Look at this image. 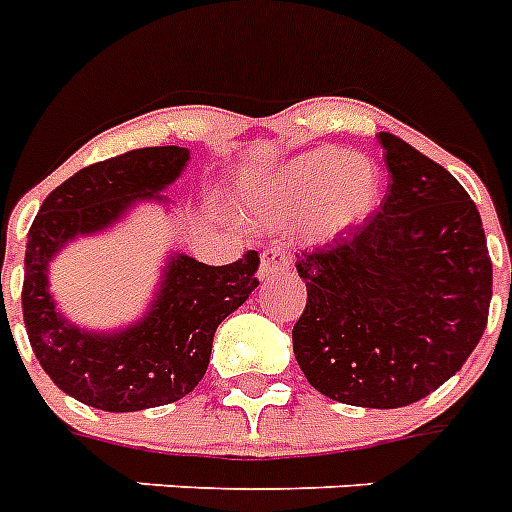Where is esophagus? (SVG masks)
<instances>
[{
    "label": "esophagus",
    "mask_w": 512,
    "mask_h": 512,
    "mask_svg": "<svg viewBox=\"0 0 512 512\" xmlns=\"http://www.w3.org/2000/svg\"><path fill=\"white\" fill-rule=\"evenodd\" d=\"M292 268V257L281 244H271L268 249H263V257H260V279H271L276 273H287Z\"/></svg>",
    "instance_id": "obj_1"
}]
</instances>
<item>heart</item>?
Returning <instances> with one entry per match:
<instances>
[{"label":"heart","mask_w":512,"mask_h":512,"mask_svg":"<svg viewBox=\"0 0 512 512\" xmlns=\"http://www.w3.org/2000/svg\"><path fill=\"white\" fill-rule=\"evenodd\" d=\"M380 196L377 162L337 146L311 148L276 170L244 180V199L255 212L279 223L300 217V228L319 241L337 239L364 223Z\"/></svg>","instance_id":"heart-1"}]
</instances>
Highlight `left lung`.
<instances>
[{
  "mask_svg": "<svg viewBox=\"0 0 512 512\" xmlns=\"http://www.w3.org/2000/svg\"><path fill=\"white\" fill-rule=\"evenodd\" d=\"M380 143V212L297 255L308 303L292 348L332 401L398 409L468 361L489 319L492 260L468 191L406 140L382 132Z\"/></svg>",
  "mask_w": 512,
  "mask_h": 512,
  "instance_id": "8db88e82",
  "label": "left lung"
}]
</instances>
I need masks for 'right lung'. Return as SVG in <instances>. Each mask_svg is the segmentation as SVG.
Masks as SVG:
<instances>
[{"instance_id":"obj_1","label":"right lung","mask_w":512,"mask_h":512,"mask_svg":"<svg viewBox=\"0 0 512 512\" xmlns=\"http://www.w3.org/2000/svg\"><path fill=\"white\" fill-rule=\"evenodd\" d=\"M191 151L154 146L90 164L42 201L31 223L23 276V321L39 364L63 393L103 412H140L188 396L207 372L215 329L257 287L255 249L231 265H204L172 252L148 311L114 332L84 329L58 311L50 263L74 239L122 223L162 196L188 167Z\"/></svg>"}]
</instances>
